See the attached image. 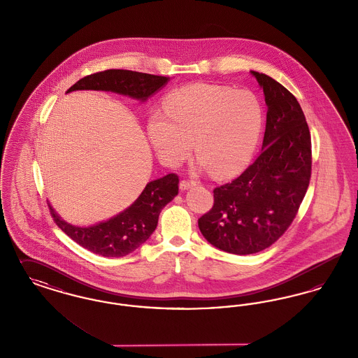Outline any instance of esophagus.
Instances as JSON below:
<instances>
[{"mask_svg":"<svg viewBox=\"0 0 358 358\" xmlns=\"http://www.w3.org/2000/svg\"><path fill=\"white\" fill-rule=\"evenodd\" d=\"M196 187V182H194V181L182 180V181L180 182V189H181V190H187V189H190V187Z\"/></svg>","mask_w":358,"mask_h":358,"instance_id":"34e87169","label":"esophagus"}]
</instances>
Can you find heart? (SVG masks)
Here are the masks:
<instances>
[{"label": "heart", "mask_w": 358, "mask_h": 358, "mask_svg": "<svg viewBox=\"0 0 358 358\" xmlns=\"http://www.w3.org/2000/svg\"><path fill=\"white\" fill-rule=\"evenodd\" d=\"M164 115L154 114L148 136L158 158L181 164L192 152L196 168L227 178L252 158L263 127V108L252 94L229 87L194 85L173 91L164 101Z\"/></svg>", "instance_id": "b5f03b06"}]
</instances>
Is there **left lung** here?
<instances>
[{"label":"left lung","mask_w":358,"mask_h":358,"mask_svg":"<svg viewBox=\"0 0 358 358\" xmlns=\"http://www.w3.org/2000/svg\"><path fill=\"white\" fill-rule=\"evenodd\" d=\"M267 106L262 153L229 184L213 190L199 228L213 247L235 255L270 247L294 220L311 176V139L296 98L273 78L251 71Z\"/></svg>","instance_id":"obj_1"}]
</instances>
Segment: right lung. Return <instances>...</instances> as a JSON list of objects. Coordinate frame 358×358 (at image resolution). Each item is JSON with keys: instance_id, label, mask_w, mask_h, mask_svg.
Segmentation results:
<instances>
[{"instance_id": "add662e5", "label": "right lung", "mask_w": 358, "mask_h": 358, "mask_svg": "<svg viewBox=\"0 0 358 358\" xmlns=\"http://www.w3.org/2000/svg\"><path fill=\"white\" fill-rule=\"evenodd\" d=\"M169 80L171 78L136 71L107 69L80 79L67 94L79 90L107 91L145 103ZM177 194L178 177L171 173L148 182L133 204L104 222L87 227L73 225L62 219L51 204L50 209L57 227L79 245L96 255L120 257L134 252L149 240L157 228L161 210Z\"/></svg>"}]
</instances>
